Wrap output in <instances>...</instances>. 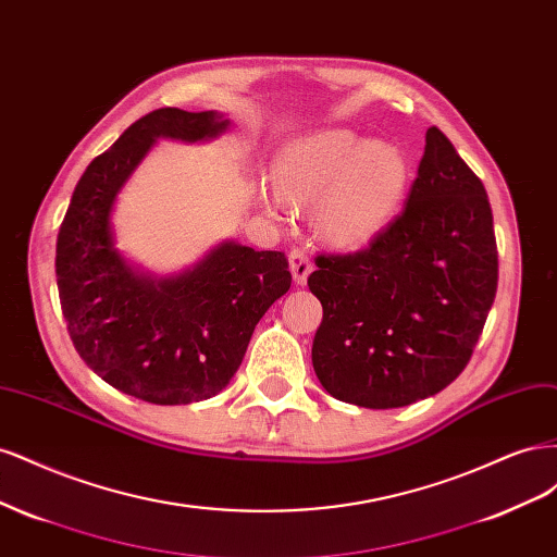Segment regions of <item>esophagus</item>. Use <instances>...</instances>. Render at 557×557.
<instances>
[{"label": "esophagus", "mask_w": 557, "mask_h": 557, "mask_svg": "<svg viewBox=\"0 0 557 557\" xmlns=\"http://www.w3.org/2000/svg\"><path fill=\"white\" fill-rule=\"evenodd\" d=\"M311 256L305 248H293L290 250V272L297 285H305L307 276L311 274Z\"/></svg>", "instance_id": "obj_1"}]
</instances>
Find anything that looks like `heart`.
I'll list each match as a JSON object with an SVG mask.
<instances>
[{
  "label": "heart",
  "mask_w": 557,
  "mask_h": 557,
  "mask_svg": "<svg viewBox=\"0 0 557 557\" xmlns=\"http://www.w3.org/2000/svg\"><path fill=\"white\" fill-rule=\"evenodd\" d=\"M272 178L276 188H258L269 213L288 215L290 201H315L313 227L320 237L336 248H360L393 221L411 166L397 146L334 127L285 144L272 162Z\"/></svg>",
  "instance_id": "heart-1"
}]
</instances>
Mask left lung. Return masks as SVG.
I'll return each mask as SVG.
<instances>
[{
	"label": "left lung",
	"instance_id": "1",
	"mask_svg": "<svg viewBox=\"0 0 557 557\" xmlns=\"http://www.w3.org/2000/svg\"><path fill=\"white\" fill-rule=\"evenodd\" d=\"M311 360L325 391L367 409L436 395L462 374L497 293L493 211L440 127L425 134L407 207L367 248L320 252Z\"/></svg>",
	"mask_w": 557,
	"mask_h": 557
}]
</instances>
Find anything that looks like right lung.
<instances>
[{
  "label": "right lung",
  "instance_id": "add662e5",
  "mask_svg": "<svg viewBox=\"0 0 557 557\" xmlns=\"http://www.w3.org/2000/svg\"><path fill=\"white\" fill-rule=\"evenodd\" d=\"M225 127L213 111L146 113L88 164L60 225L55 276L76 352L115 391L150 404L221 393L260 318L293 283L281 250L230 242L190 272L156 283L134 274L113 248V199L153 141H199Z\"/></svg>",
  "mask_w": 557,
  "mask_h": 557
}]
</instances>
